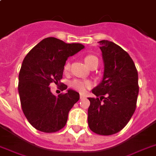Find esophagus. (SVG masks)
<instances>
[{
  "label": "esophagus",
  "instance_id": "34e87169",
  "mask_svg": "<svg viewBox=\"0 0 156 156\" xmlns=\"http://www.w3.org/2000/svg\"><path fill=\"white\" fill-rule=\"evenodd\" d=\"M85 98V95H83V94H80V99L82 100V99H84Z\"/></svg>",
  "mask_w": 156,
  "mask_h": 156
}]
</instances>
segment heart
I'll list each match as a JSON object with an SVG mask.
<instances>
[{
    "instance_id": "b5f03b06",
    "label": "heart",
    "mask_w": 156,
    "mask_h": 156,
    "mask_svg": "<svg viewBox=\"0 0 156 156\" xmlns=\"http://www.w3.org/2000/svg\"><path fill=\"white\" fill-rule=\"evenodd\" d=\"M84 61H85V63L87 64V66L90 67L95 61H98V58L95 56H94V55H87V56H85ZM69 66H70L69 63L67 62V63L65 65V67H64L65 71H68L69 69ZM90 86H91V83L88 80L76 79V80H73V82L71 83V87H72L73 89H75V90L80 91V92L85 91L87 88L90 87Z\"/></svg>"
}]
</instances>
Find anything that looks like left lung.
<instances>
[{
    "label": "left lung",
    "instance_id": "obj_1",
    "mask_svg": "<svg viewBox=\"0 0 156 156\" xmlns=\"http://www.w3.org/2000/svg\"><path fill=\"white\" fill-rule=\"evenodd\" d=\"M104 61L101 83L92 90L99 98H88V126L100 135L118 133L135 111L138 90V71L129 55L113 42L99 41Z\"/></svg>",
    "mask_w": 156,
    "mask_h": 156
}]
</instances>
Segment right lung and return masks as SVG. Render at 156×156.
Masks as SVG:
<instances>
[{
    "label": "right lung",
    "mask_w": 156,
    "mask_h": 156,
    "mask_svg": "<svg viewBox=\"0 0 156 156\" xmlns=\"http://www.w3.org/2000/svg\"><path fill=\"white\" fill-rule=\"evenodd\" d=\"M78 43L66 44L54 37L41 40L26 56L18 75L22 109L31 126L53 133L66 126L69 112L79 100V93L61 83L66 94L51 92L49 85L61 83L67 59L84 48Z\"/></svg>",
    "instance_id": "add662e5"
}]
</instances>
